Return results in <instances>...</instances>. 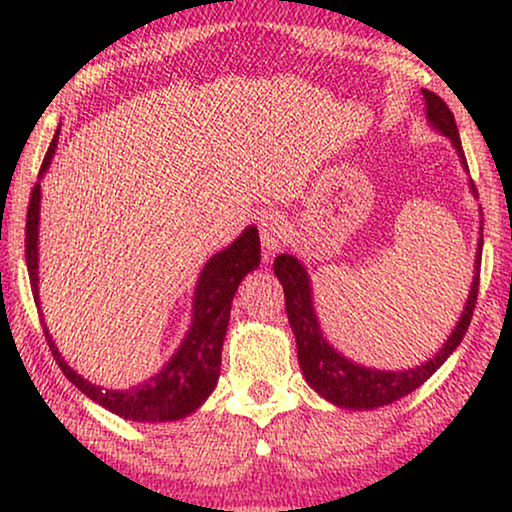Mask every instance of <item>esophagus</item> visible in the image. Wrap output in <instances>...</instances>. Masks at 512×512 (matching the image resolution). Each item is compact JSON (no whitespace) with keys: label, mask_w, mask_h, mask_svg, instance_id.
Here are the masks:
<instances>
[{"label":"esophagus","mask_w":512,"mask_h":512,"mask_svg":"<svg viewBox=\"0 0 512 512\" xmlns=\"http://www.w3.org/2000/svg\"><path fill=\"white\" fill-rule=\"evenodd\" d=\"M258 230H261V244H263V256L265 261H272V256L277 254L282 242L286 240V223L284 216L277 212L265 214L261 221H258Z\"/></svg>","instance_id":"34e87169"}]
</instances>
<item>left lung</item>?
Wrapping results in <instances>:
<instances>
[{"instance_id":"1","label":"left lung","mask_w":512,"mask_h":512,"mask_svg":"<svg viewBox=\"0 0 512 512\" xmlns=\"http://www.w3.org/2000/svg\"><path fill=\"white\" fill-rule=\"evenodd\" d=\"M426 100V123L433 130H438L440 135L447 137L457 151V156L468 172L464 149H461V139L457 123H454V114L450 107L440 100L431 90H422ZM471 193L478 198L473 181ZM480 258H482V221H480V240L478 249H475V272L471 291H468L464 312L457 321V326L452 328V333L447 335L445 345L431 356L429 361L419 363L415 368H403V370H380L361 366L352 359H347L345 354L338 352L328 338L324 335V328L319 324L317 310H314V293L312 282L307 275L305 265L298 261L296 256L282 254L275 258V275L284 286V300H286V317H289L291 331L296 335V347H298V363L303 370L305 382L317 391L321 398H326L328 403L338 405L342 410H375L382 405H389L398 401V398L412 394V391L422 387L443 363L450 359V354L459 347V342L464 340V335L471 326L475 300H478V282H480Z\"/></svg>"}]
</instances>
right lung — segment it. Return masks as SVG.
<instances>
[{"instance_id": "obj_1", "label": "right lung", "mask_w": 512, "mask_h": 512, "mask_svg": "<svg viewBox=\"0 0 512 512\" xmlns=\"http://www.w3.org/2000/svg\"><path fill=\"white\" fill-rule=\"evenodd\" d=\"M58 149V135L53 137L48 153L41 163L39 179L51 165L53 153ZM39 209H41V184L32 188L30 207L25 223V256L30 272L32 296L39 305ZM261 263V240L258 228L249 226L242 230L233 244L214 254L202 268L193 293V317L186 338L181 340L172 359L142 384L132 389H104L100 384L88 382L74 368L67 366L44 324V333L51 347L53 359L74 387H79L90 401L100 403L114 415L130 422H174L184 419L200 408L212 394L221 373V349L226 338L230 305L235 291L244 277Z\"/></svg>"}]
</instances>
